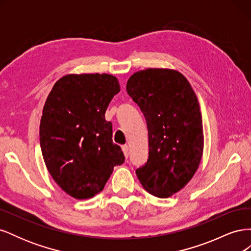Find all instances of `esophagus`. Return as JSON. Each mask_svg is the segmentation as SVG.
I'll list each match as a JSON object with an SVG mask.
<instances>
[{"mask_svg": "<svg viewBox=\"0 0 251 251\" xmlns=\"http://www.w3.org/2000/svg\"><path fill=\"white\" fill-rule=\"evenodd\" d=\"M121 148H123V151H124V154H125L126 158H127L128 157V147L126 146V144H125V146H123Z\"/></svg>", "mask_w": 251, "mask_h": 251, "instance_id": "1", "label": "esophagus"}]
</instances>
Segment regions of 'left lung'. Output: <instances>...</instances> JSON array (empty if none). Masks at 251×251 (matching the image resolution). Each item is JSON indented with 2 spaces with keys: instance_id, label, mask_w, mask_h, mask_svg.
<instances>
[{
  "instance_id": "1",
  "label": "left lung",
  "mask_w": 251,
  "mask_h": 251,
  "mask_svg": "<svg viewBox=\"0 0 251 251\" xmlns=\"http://www.w3.org/2000/svg\"><path fill=\"white\" fill-rule=\"evenodd\" d=\"M126 92L143 113L149 132V159L136 175L151 195L168 198L188 183L201 161L198 98L183 75L170 69L134 73Z\"/></svg>"
}]
</instances>
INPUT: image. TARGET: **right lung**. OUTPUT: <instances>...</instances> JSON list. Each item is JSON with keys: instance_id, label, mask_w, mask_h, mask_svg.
Wrapping results in <instances>:
<instances>
[{"instance_id": "1", "label": "right lung", "mask_w": 251, "mask_h": 251, "mask_svg": "<svg viewBox=\"0 0 251 251\" xmlns=\"http://www.w3.org/2000/svg\"><path fill=\"white\" fill-rule=\"evenodd\" d=\"M120 91L110 74H69L53 86L43 109L40 142L44 161L57 185L75 199L100 193L115 165L125 162L104 118Z\"/></svg>"}]
</instances>
